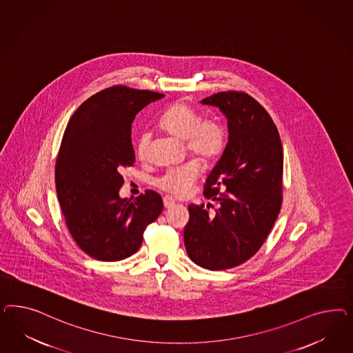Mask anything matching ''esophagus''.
Listing matches in <instances>:
<instances>
[{
  "mask_svg": "<svg viewBox=\"0 0 353 353\" xmlns=\"http://www.w3.org/2000/svg\"><path fill=\"white\" fill-rule=\"evenodd\" d=\"M163 203H164L165 208H171V207H173V205L176 204V201H174L172 196L167 195V196L163 198Z\"/></svg>",
  "mask_w": 353,
  "mask_h": 353,
  "instance_id": "obj_1",
  "label": "esophagus"
}]
</instances>
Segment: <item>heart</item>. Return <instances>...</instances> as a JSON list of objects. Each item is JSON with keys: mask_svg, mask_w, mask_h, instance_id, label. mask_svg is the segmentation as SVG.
<instances>
[{"mask_svg": "<svg viewBox=\"0 0 353 353\" xmlns=\"http://www.w3.org/2000/svg\"><path fill=\"white\" fill-rule=\"evenodd\" d=\"M201 114L185 102H179L168 107L159 120L163 130L174 139L185 141L188 152L208 164L216 161L224 151L225 130L223 125L212 120H201ZM150 134L148 130L139 133L136 142V152L139 158H145L149 149ZM201 174V164L190 161L179 167H172L164 172L155 185L174 196H185L190 192L194 182Z\"/></svg>", "mask_w": 353, "mask_h": 353, "instance_id": "heart-1", "label": "heart"}]
</instances>
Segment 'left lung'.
I'll use <instances>...</instances> for the list:
<instances>
[{
  "instance_id": "8db88e82",
  "label": "left lung",
  "mask_w": 353,
  "mask_h": 353,
  "mask_svg": "<svg viewBox=\"0 0 353 353\" xmlns=\"http://www.w3.org/2000/svg\"><path fill=\"white\" fill-rule=\"evenodd\" d=\"M202 103L224 114L229 137L204 185V196L214 205H189L183 242L196 265L223 270L254 256L276 223L282 204L283 150L267 110L247 93L220 92Z\"/></svg>"
}]
</instances>
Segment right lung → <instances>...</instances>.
Instances as JSON below:
<instances>
[{
	"label": "right lung",
	"mask_w": 353,
	"mask_h": 353,
	"mask_svg": "<svg viewBox=\"0 0 353 353\" xmlns=\"http://www.w3.org/2000/svg\"><path fill=\"white\" fill-rule=\"evenodd\" d=\"M163 94L124 85L88 98L64 130L55 163V188L65 225L86 255L119 261L137 252L148 225L163 211L158 192L121 199L123 167L136 161L132 123Z\"/></svg>",
	"instance_id": "right-lung-1"
}]
</instances>
